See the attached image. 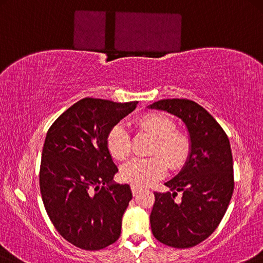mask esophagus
I'll list each match as a JSON object with an SVG mask.
<instances>
[{
	"mask_svg": "<svg viewBox=\"0 0 263 263\" xmlns=\"http://www.w3.org/2000/svg\"><path fill=\"white\" fill-rule=\"evenodd\" d=\"M131 190H132V194L135 195V197H136V195L138 194L139 192L141 191L140 187H138V186H135V185H132V186H131Z\"/></svg>",
	"mask_w": 263,
	"mask_h": 263,
	"instance_id": "34e87169",
	"label": "esophagus"
}]
</instances>
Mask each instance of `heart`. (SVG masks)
<instances>
[{
	"instance_id": "1",
	"label": "heart",
	"mask_w": 263,
	"mask_h": 263,
	"mask_svg": "<svg viewBox=\"0 0 263 263\" xmlns=\"http://www.w3.org/2000/svg\"><path fill=\"white\" fill-rule=\"evenodd\" d=\"M140 131L156 138L151 154L146 159L135 158L122 166L120 174L125 181L144 187L154 184L166 174L167 166L172 171L184 167L191 154V140L185 133L177 131V124L171 117L151 112L136 120ZM107 148L111 156L124 160L131 154V137L122 124L115 125L107 135Z\"/></svg>"
}]
</instances>
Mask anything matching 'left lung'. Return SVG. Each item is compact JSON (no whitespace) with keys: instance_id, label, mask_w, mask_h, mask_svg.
<instances>
[{"instance_id":"left-lung-1","label":"left lung","mask_w":263,"mask_h":263,"mask_svg":"<svg viewBox=\"0 0 263 263\" xmlns=\"http://www.w3.org/2000/svg\"><path fill=\"white\" fill-rule=\"evenodd\" d=\"M166 111L185 123L191 154L176 177L165 182L171 192H154L149 215L154 237L174 248H191L219 226L234 191L229 139L219 123L190 99H161L148 106ZM181 191L183 197L176 200Z\"/></svg>"}]
</instances>
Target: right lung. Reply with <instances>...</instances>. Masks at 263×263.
<instances>
[{"instance_id":"obj_1","label":"right lung","mask_w":263,"mask_h":263,"mask_svg":"<svg viewBox=\"0 0 263 263\" xmlns=\"http://www.w3.org/2000/svg\"><path fill=\"white\" fill-rule=\"evenodd\" d=\"M137 104L83 98L48 130L40 170L42 200L57 232L81 249L99 251L120 236L132 193L128 185L112 181L118 168L106 139Z\"/></svg>"}]
</instances>
